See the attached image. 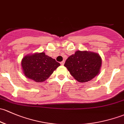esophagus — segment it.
<instances>
[{
  "label": "esophagus",
  "mask_w": 124,
  "mask_h": 124,
  "mask_svg": "<svg viewBox=\"0 0 124 124\" xmlns=\"http://www.w3.org/2000/svg\"><path fill=\"white\" fill-rule=\"evenodd\" d=\"M64 63H65V61H62V62H61V65H64Z\"/></svg>",
  "instance_id": "esophagus-1"
}]
</instances>
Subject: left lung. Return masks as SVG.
Returning a JSON list of instances; mask_svg holds the SVG:
<instances>
[{
  "instance_id": "8db88e82",
  "label": "left lung",
  "mask_w": 124,
  "mask_h": 124,
  "mask_svg": "<svg viewBox=\"0 0 124 124\" xmlns=\"http://www.w3.org/2000/svg\"><path fill=\"white\" fill-rule=\"evenodd\" d=\"M64 66L77 81L84 83L99 74L101 58L96 52L77 50L68 57Z\"/></svg>"
}]
</instances>
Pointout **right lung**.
<instances>
[{"label": "right lung", "instance_id": "right-lung-1", "mask_svg": "<svg viewBox=\"0 0 124 124\" xmlns=\"http://www.w3.org/2000/svg\"><path fill=\"white\" fill-rule=\"evenodd\" d=\"M60 65L55 59L46 55L43 52L27 54L21 61L23 74L36 83L46 80Z\"/></svg>", "mask_w": 124, "mask_h": 124}]
</instances>
